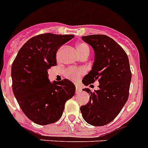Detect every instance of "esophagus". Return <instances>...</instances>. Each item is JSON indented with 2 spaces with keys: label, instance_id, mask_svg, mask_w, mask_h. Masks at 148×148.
I'll return each instance as SVG.
<instances>
[{
  "label": "esophagus",
  "instance_id": "obj_1",
  "mask_svg": "<svg viewBox=\"0 0 148 148\" xmlns=\"http://www.w3.org/2000/svg\"><path fill=\"white\" fill-rule=\"evenodd\" d=\"M75 90H76V93H79L82 90V88L79 84H75Z\"/></svg>",
  "mask_w": 148,
  "mask_h": 148
}]
</instances>
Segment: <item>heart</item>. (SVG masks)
Wrapping results in <instances>:
<instances>
[{
    "mask_svg": "<svg viewBox=\"0 0 148 148\" xmlns=\"http://www.w3.org/2000/svg\"><path fill=\"white\" fill-rule=\"evenodd\" d=\"M77 50L79 51L80 56L83 55L84 52L86 51H89V48L88 45L84 43H79L77 45L76 47ZM85 73L84 69H82V68H75V67H71L66 70V75L68 79H71L73 81H76L80 78L82 75H84Z\"/></svg>",
    "mask_w": 148,
    "mask_h": 148,
    "instance_id": "heart-1",
    "label": "heart"
}]
</instances>
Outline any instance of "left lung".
<instances>
[{
	"mask_svg": "<svg viewBox=\"0 0 148 148\" xmlns=\"http://www.w3.org/2000/svg\"><path fill=\"white\" fill-rule=\"evenodd\" d=\"M82 40L94 50L92 69L84 77L85 86L98 80L99 90L91 92L89 102L81 106L84 120L92 126H104L113 121L124 106L129 97L132 73L127 53L121 45L106 35H89Z\"/></svg>",
	"mask_w": 148,
	"mask_h": 148,
	"instance_id": "1",
	"label": "left lung"
}]
</instances>
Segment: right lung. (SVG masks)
I'll use <instances>...</instances> for the list:
<instances>
[{
	"label": "right lung",
	"mask_w": 148,
	"mask_h": 148,
	"mask_svg": "<svg viewBox=\"0 0 148 148\" xmlns=\"http://www.w3.org/2000/svg\"><path fill=\"white\" fill-rule=\"evenodd\" d=\"M74 35L43 34L27 40L20 49L11 69L12 91L20 108L29 119L39 125L58 121L65 103L75 92L68 79L52 83L48 70L56 66L59 48Z\"/></svg>",
	"instance_id": "obj_1"
}]
</instances>
